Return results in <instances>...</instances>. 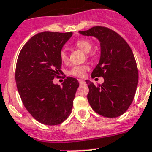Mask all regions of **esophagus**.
Listing matches in <instances>:
<instances>
[{
  "label": "esophagus",
  "instance_id": "esophagus-1",
  "mask_svg": "<svg viewBox=\"0 0 152 152\" xmlns=\"http://www.w3.org/2000/svg\"><path fill=\"white\" fill-rule=\"evenodd\" d=\"M79 83H80V84H83L85 83V81L83 80H79Z\"/></svg>",
  "mask_w": 152,
  "mask_h": 152
}]
</instances>
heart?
<instances>
[{
    "instance_id": "1",
    "label": "heart",
    "mask_w": 152,
    "mask_h": 152,
    "mask_svg": "<svg viewBox=\"0 0 152 152\" xmlns=\"http://www.w3.org/2000/svg\"><path fill=\"white\" fill-rule=\"evenodd\" d=\"M75 45L78 48H80L86 53L90 52L92 48V44L89 40L86 39H77L75 43ZM60 58L63 63H66L69 60V55L66 51V49L63 48L60 52ZM88 69V66L86 65L83 66H73L69 70L68 74L76 77L83 78L86 76V72Z\"/></svg>"
}]
</instances>
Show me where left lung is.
<instances>
[{"label":"left lung","instance_id":"8db88e82","mask_svg":"<svg viewBox=\"0 0 152 152\" xmlns=\"http://www.w3.org/2000/svg\"><path fill=\"white\" fill-rule=\"evenodd\" d=\"M80 34L96 37L101 47L99 62L91 76H102L104 83L96 86L86 80L91 107L107 118L122 115L134 99L138 82V68L132 49L119 34L107 27L97 26L80 31Z\"/></svg>","mask_w":152,"mask_h":152}]
</instances>
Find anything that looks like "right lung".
I'll return each mask as SVG.
<instances>
[{
    "instance_id": "obj_1",
    "label": "right lung",
    "mask_w": 152,
    "mask_h": 152,
    "mask_svg": "<svg viewBox=\"0 0 152 152\" xmlns=\"http://www.w3.org/2000/svg\"><path fill=\"white\" fill-rule=\"evenodd\" d=\"M72 33L42 32L30 38L21 49L15 80L23 105L40 123L56 125L70 115L79 82L66 77L63 86L53 80L62 72L60 52Z\"/></svg>"
}]
</instances>
